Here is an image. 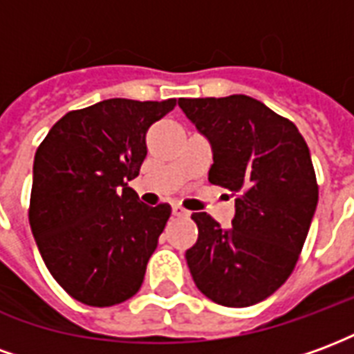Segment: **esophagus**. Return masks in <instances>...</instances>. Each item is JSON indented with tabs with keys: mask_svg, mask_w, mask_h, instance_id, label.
Wrapping results in <instances>:
<instances>
[{
	"mask_svg": "<svg viewBox=\"0 0 354 354\" xmlns=\"http://www.w3.org/2000/svg\"><path fill=\"white\" fill-rule=\"evenodd\" d=\"M172 214L178 216V218H187V216H189V212H187L185 208L180 207V205H174V207H172Z\"/></svg>",
	"mask_w": 354,
	"mask_h": 354,
	"instance_id": "esophagus-1",
	"label": "esophagus"
}]
</instances>
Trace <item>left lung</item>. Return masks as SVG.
<instances>
[{
	"label": "left lung",
	"instance_id": "1",
	"mask_svg": "<svg viewBox=\"0 0 354 354\" xmlns=\"http://www.w3.org/2000/svg\"><path fill=\"white\" fill-rule=\"evenodd\" d=\"M178 106L210 142V184L237 195L230 230L207 212L192 214L199 230L185 252L193 281L214 304H258L294 271L309 233L319 203L309 147L290 119L245 94Z\"/></svg>",
	"mask_w": 354,
	"mask_h": 354
}]
</instances>
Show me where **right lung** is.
<instances>
[{"label":"right lung","instance_id":"add662e5","mask_svg":"<svg viewBox=\"0 0 354 354\" xmlns=\"http://www.w3.org/2000/svg\"><path fill=\"white\" fill-rule=\"evenodd\" d=\"M174 106L109 98L73 109L35 151L30 227L53 279L81 304H123L144 282L170 205L147 207L127 182L146 159L147 129Z\"/></svg>","mask_w":354,"mask_h":354}]
</instances>
